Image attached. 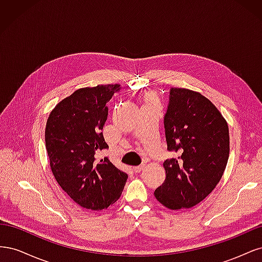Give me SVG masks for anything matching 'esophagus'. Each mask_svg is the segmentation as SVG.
Wrapping results in <instances>:
<instances>
[{
  "instance_id": "esophagus-1",
  "label": "esophagus",
  "mask_w": 262,
  "mask_h": 262,
  "mask_svg": "<svg viewBox=\"0 0 262 262\" xmlns=\"http://www.w3.org/2000/svg\"><path fill=\"white\" fill-rule=\"evenodd\" d=\"M144 168H145V164H141L139 166H136V167H133V170L136 172H140V171L143 170Z\"/></svg>"
}]
</instances>
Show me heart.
Instances as JSON below:
<instances>
[{"mask_svg": "<svg viewBox=\"0 0 262 262\" xmlns=\"http://www.w3.org/2000/svg\"><path fill=\"white\" fill-rule=\"evenodd\" d=\"M147 98H148V101H153V96H152V95H149Z\"/></svg>", "mask_w": 262, "mask_h": 262, "instance_id": "b5f03b06", "label": "heart"}]
</instances>
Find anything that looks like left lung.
Wrapping results in <instances>:
<instances>
[{
	"label": "left lung",
	"mask_w": 262,
	"mask_h": 262,
	"mask_svg": "<svg viewBox=\"0 0 262 262\" xmlns=\"http://www.w3.org/2000/svg\"><path fill=\"white\" fill-rule=\"evenodd\" d=\"M164 126L167 149L180 156L164 162L166 178L154 195L170 210L192 208L223 176L229 155L227 122L200 93L172 87Z\"/></svg>",
	"instance_id": "left-lung-1"
}]
</instances>
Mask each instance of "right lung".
<instances>
[{
  "instance_id": "obj_1",
  "label": "right lung",
  "mask_w": 262,
  "mask_h": 262,
  "mask_svg": "<svg viewBox=\"0 0 262 262\" xmlns=\"http://www.w3.org/2000/svg\"><path fill=\"white\" fill-rule=\"evenodd\" d=\"M119 90V84L77 90L61 100L47 120L45 141L53 176L84 209H107L120 198L128 179L108 158L95 160L97 149L108 148L101 132L106 104Z\"/></svg>"
}]
</instances>
